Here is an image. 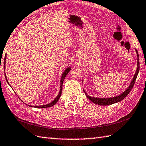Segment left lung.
<instances>
[{
  "mask_svg": "<svg viewBox=\"0 0 146 146\" xmlns=\"http://www.w3.org/2000/svg\"><path fill=\"white\" fill-rule=\"evenodd\" d=\"M136 52L137 54V69L136 71V73L134 74V77L133 78L132 81H131V83L129 84V87L127 88L126 90L123 92L122 94H121L120 95L115 96V97H113V98H94V97H91L89 96L86 92H85L84 90V92L85 93L86 96H87V98L92 101V102H94V104H98V105L100 106H109V105H111V104H113L115 103H117L118 102H120L121 100H122L123 99L125 98L127 96L129 92L131 91V89L133 87V86L135 83V81L136 80V78L137 76L138 73H139V54H138L137 50L135 48Z\"/></svg>",
  "mask_w": 146,
  "mask_h": 146,
  "instance_id": "1",
  "label": "left lung"
}]
</instances>
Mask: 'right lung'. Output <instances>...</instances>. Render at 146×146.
<instances>
[{"label":"right lung","instance_id":"1","mask_svg":"<svg viewBox=\"0 0 146 146\" xmlns=\"http://www.w3.org/2000/svg\"><path fill=\"white\" fill-rule=\"evenodd\" d=\"M6 57H7V54H5V58H4V68H5V61H6ZM71 70V67L69 66L68 67V68H66L64 72H63V74L62 75V77H61V80H60V91H59V93L57 95V96L56 97V98H55V99L53 100V101H52L50 103H48L47 104H46V105H43V106H29V105H28V106L31 107H34V108H47V107H50L52 106H54L55 104L57 103L58 100L60 99V98L61 96V94H62V86H63V81H64V79L65 78L66 76L67 75V74H68L70 71ZM5 79H6V81H7V83H9L8 82V80H7V76H6V74L5 73ZM9 84L10 85V84L9 83Z\"/></svg>","mask_w":146,"mask_h":146}]
</instances>
